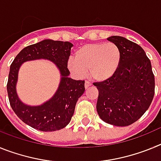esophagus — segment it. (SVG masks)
Here are the masks:
<instances>
[{"instance_id": "esophagus-1", "label": "esophagus", "mask_w": 161, "mask_h": 161, "mask_svg": "<svg viewBox=\"0 0 161 161\" xmlns=\"http://www.w3.org/2000/svg\"><path fill=\"white\" fill-rule=\"evenodd\" d=\"M89 86H91V83H90V82L88 81V80H85V89H88V88H89Z\"/></svg>"}]
</instances>
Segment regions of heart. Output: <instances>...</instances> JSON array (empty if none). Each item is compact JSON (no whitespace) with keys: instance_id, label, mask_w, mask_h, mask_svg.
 Returning a JSON list of instances; mask_svg holds the SVG:
<instances>
[{"instance_id":"heart-1","label":"heart","mask_w":161,"mask_h":161,"mask_svg":"<svg viewBox=\"0 0 161 161\" xmlns=\"http://www.w3.org/2000/svg\"><path fill=\"white\" fill-rule=\"evenodd\" d=\"M121 61V52L114 42H96L77 49L75 58L68 60V68L75 75L81 76L89 70L97 81H103L114 75Z\"/></svg>"}]
</instances>
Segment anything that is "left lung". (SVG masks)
Masks as SVG:
<instances>
[{
	"label": "left lung",
	"mask_w": 161,
	"mask_h": 161,
	"mask_svg": "<svg viewBox=\"0 0 161 161\" xmlns=\"http://www.w3.org/2000/svg\"><path fill=\"white\" fill-rule=\"evenodd\" d=\"M107 40L117 45L121 61L116 73L93 85L99 92L97 111L106 123L118 126L132 124L147 111L155 93L151 61L141 47L124 37Z\"/></svg>",
	"instance_id": "left-lung-1"
}]
</instances>
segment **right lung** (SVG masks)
Listing matches in <instances>:
<instances>
[{"mask_svg":"<svg viewBox=\"0 0 161 161\" xmlns=\"http://www.w3.org/2000/svg\"><path fill=\"white\" fill-rule=\"evenodd\" d=\"M73 46L69 42L44 39L28 46L18 54L11 64L7 92L14 113L25 124L42 131H55L70 123L78 98L85 92V80L68 77V60ZM36 59H47L56 64L61 73V81L55 94L39 106H29L19 100L16 85L20 65Z\"/></svg>","mask_w":161,"mask_h":161,"instance_id":"obj_1","label":"right lung"}]
</instances>
